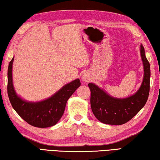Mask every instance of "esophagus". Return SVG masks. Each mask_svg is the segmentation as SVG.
I'll list each match as a JSON object with an SVG mask.
<instances>
[{"mask_svg": "<svg viewBox=\"0 0 160 160\" xmlns=\"http://www.w3.org/2000/svg\"><path fill=\"white\" fill-rule=\"evenodd\" d=\"M82 80L85 81V82H88L89 80H90V78H89V77L88 76V75H85L84 76L82 77Z\"/></svg>", "mask_w": 160, "mask_h": 160, "instance_id": "obj_1", "label": "esophagus"}]
</instances>
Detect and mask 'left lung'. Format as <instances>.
Listing matches in <instances>:
<instances>
[{"label": "left lung", "mask_w": 160, "mask_h": 160, "mask_svg": "<svg viewBox=\"0 0 160 160\" xmlns=\"http://www.w3.org/2000/svg\"><path fill=\"white\" fill-rule=\"evenodd\" d=\"M140 54L144 66V78L139 90L126 99L111 97L92 83L88 86L91 91L90 104L95 117L102 123L122 125L128 122L145 106L150 92V66L145 57V49L140 45Z\"/></svg>", "instance_id": "obj_1"}]
</instances>
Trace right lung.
<instances>
[{
  "label": "right lung",
  "mask_w": 160,
  "mask_h": 160,
  "mask_svg": "<svg viewBox=\"0 0 160 160\" xmlns=\"http://www.w3.org/2000/svg\"><path fill=\"white\" fill-rule=\"evenodd\" d=\"M14 58L10 61L8 69V94L13 109L27 123L38 128L54 126L64 113L66 102L80 86L79 79L73 80L62 88L50 98L40 102H28L15 94L12 85V67Z\"/></svg>",
  "instance_id": "add662e5"
}]
</instances>
